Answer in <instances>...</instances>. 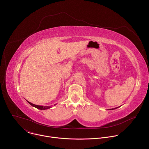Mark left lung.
Wrapping results in <instances>:
<instances>
[{"instance_id": "8db88e82", "label": "left lung", "mask_w": 149, "mask_h": 149, "mask_svg": "<svg viewBox=\"0 0 149 149\" xmlns=\"http://www.w3.org/2000/svg\"><path fill=\"white\" fill-rule=\"evenodd\" d=\"M117 108H114V109H110V110H114V109H116Z\"/></svg>"}]
</instances>
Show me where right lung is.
Returning a JSON list of instances; mask_svg holds the SVG:
<instances>
[{
    "label": "right lung",
    "mask_w": 149,
    "mask_h": 149,
    "mask_svg": "<svg viewBox=\"0 0 149 149\" xmlns=\"http://www.w3.org/2000/svg\"><path fill=\"white\" fill-rule=\"evenodd\" d=\"M28 101V102L30 104V105H31L32 106H33V107H35V108H36V109H39V110H47V109H50V108H51V106L50 105V106H43V105H35V104H32V103H31V102H30L29 101ZM55 105H56V104H55Z\"/></svg>",
    "instance_id": "add662e5"
}]
</instances>
